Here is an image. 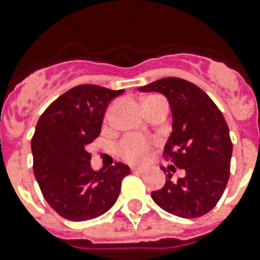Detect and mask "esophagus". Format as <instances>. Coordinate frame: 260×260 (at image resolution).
I'll return each mask as SVG.
<instances>
[{
	"mask_svg": "<svg viewBox=\"0 0 260 260\" xmlns=\"http://www.w3.org/2000/svg\"><path fill=\"white\" fill-rule=\"evenodd\" d=\"M131 170H132V173H135V174H143L144 171H146L144 169H142V167H132Z\"/></svg>",
	"mask_w": 260,
	"mask_h": 260,
	"instance_id": "obj_1",
	"label": "esophagus"
}]
</instances>
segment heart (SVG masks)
<instances>
[{
  "instance_id": "obj_1",
  "label": "heart",
  "mask_w": 260,
  "mask_h": 260,
  "mask_svg": "<svg viewBox=\"0 0 260 260\" xmlns=\"http://www.w3.org/2000/svg\"><path fill=\"white\" fill-rule=\"evenodd\" d=\"M152 142L139 135H126L118 142L116 151L118 156L129 163L144 162L150 154Z\"/></svg>"
}]
</instances>
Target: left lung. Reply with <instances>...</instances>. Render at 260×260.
<instances>
[{
    "label": "left lung",
    "mask_w": 260,
    "mask_h": 260,
    "mask_svg": "<svg viewBox=\"0 0 260 260\" xmlns=\"http://www.w3.org/2000/svg\"><path fill=\"white\" fill-rule=\"evenodd\" d=\"M139 90L159 91L170 102L173 132L163 156L185 170L177 182L169 174L151 197L174 216L201 217L216 206L230 179L232 142L225 118L204 90L185 79L169 77Z\"/></svg>",
    "instance_id": "left-lung-1"
}]
</instances>
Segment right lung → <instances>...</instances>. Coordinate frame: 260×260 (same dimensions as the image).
Here are the masks:
<instances>
[{
    "instance_id": "1",
    "label": "right lung",
    "mask_w": 260,
    "mask_h": 260,
    "mask_svg": "<svg viewBox=\"0 0 260 260\" xmlns=\"http://www.w3.org/2000/svg\"><path fill=\"white\" fill-rule=\"evenodd\" d=\"M124 90L78 85L58 97L39 118L30 142L34 173L43 197L71 221H86L114 205L131 169L116 162L94 171L87 146L101 132L104 114Z\"/></svg>"
}]
</instances>
